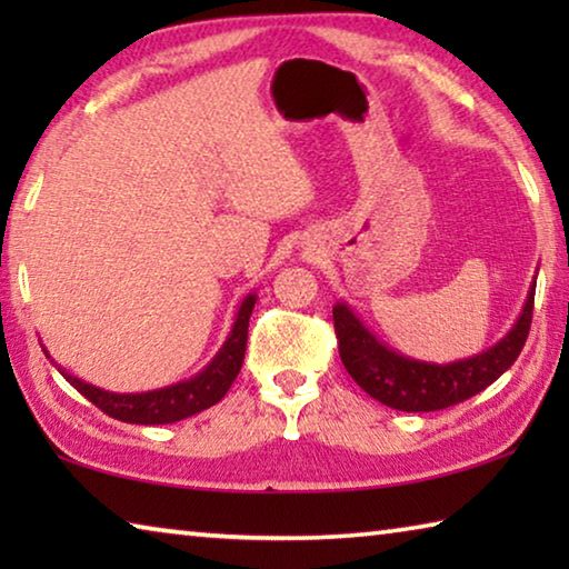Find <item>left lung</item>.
<instances>
[{
  "label": "left lung",
  "mask_w": 569,
  "mask_h": 569,
  "mask_svg": "<svg viewBox=\"0 0 569 569\" xmlns=\"http://www.w3.org/2000/svg\"><path fill=\"white\" fill-rule=\"evenodd\" d=\"M535 286H529L527 301L512 329L507 331L487 351L469 356V359L431 363L393 351L391 346L379 341L363 321L351 311V306L339 301L333 306V329L339 339V353L359 387L381 403L399 411H439L467 401L475 393L485 391L517 361L527 341L529 323H532Z\"/></svg>",
  "instance_id": "8db88e82"
}]
</instances>
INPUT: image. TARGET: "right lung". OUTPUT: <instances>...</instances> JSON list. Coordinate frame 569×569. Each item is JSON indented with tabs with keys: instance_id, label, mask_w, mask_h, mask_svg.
Listing matches in <instances>:
<instances>
[{
	"instance_id": "add662e5",
	"label": "right lung",
	"mask_w": 569,
	"mask_h": 569,
	"mask_svg": "<svg viewBox=\"0 0 569 569\" xmlns=\"http://www.w3.org/2000/svg\"><path fill=\"white\" fill-rule=\"evenodd\" d=\"M256 298V293H248L243 301H240L233 329H230L228 339L220 346L213 359H210L206 369L186 381L170 383V387L142 393H114L100 387H92V383L72 377V373L64 371L62 366H57L54 361L52 363L84 399L92 401L94 407L102 409L112 419L128 423H176L180 419L192 417V413L213 407V403L226 397L230 383L236 381L240 366H243L246 359L248 321L250 313H253ZM42 351L47 353V359H50V351H47L44 346Z\"/></svg>"
}]
</instances>
